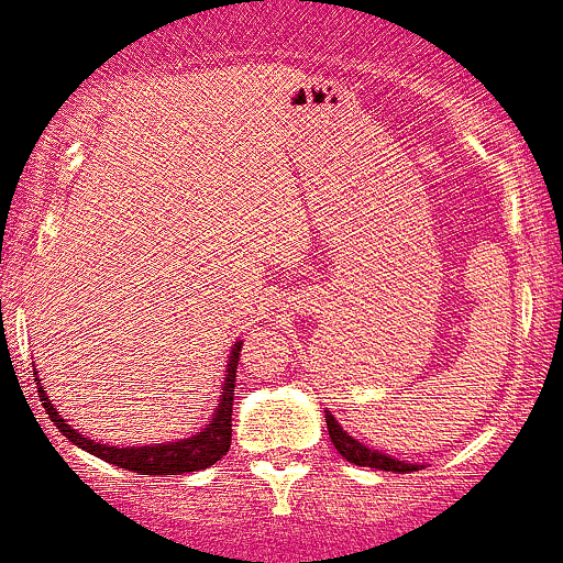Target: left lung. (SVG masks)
Segmentation results:
<instances>
[{
    "mask_svg": "<svg viewBox=\"0 0 563 563\" xmlns=\"http://www.w3.org/2000/svg\"><path fill=\"white\" fill-rule=\"evenodd\" d=\"M327 429H330L332 445H335L338 454H341L346 462H354V465L360 467H376V471H393V473L418 471V465H407V462L390 460V456L379 454V451L374 449H365L363 443H357L352 434H346L341 427H338V420L332 418L330 412H327Z\"/></svg>",
    "mask_w": 563,
    "mask_h": 563,
    "instance_id": "left-lung-1",
    "label": "left lung"
}]
</instances>
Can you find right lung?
I'll list each match as a JSON object with an SVG mask.
<instances>
[{"mask_svg": "<svg viewBox=\"0 0 563 563\" xmlns=\"http://www.w3.org/2000/svg\"><path fill=\"white\" fill-rule=\"evenodd\" d=\"M239 352H242V343L233 346L231 363H228L225 374V387H222L220 407H217L214 418L209 420V427L203 432H198L195 438L181 440V443H167V445H140V449H118V445L107 443H92L90 438L79 432V429H70L63 420V415L52 407L46 390L37 387V396H41L43 409L48 412V418L54 420V427L65 434L74 445L85 449L87 454L98 456V460L109 462L114 467H125L131 473H140V476H181V473H195L211 467L214 462H220L222 456L231 449V415H233V387H236V365H239Z\"/></svg>", "mask_w": 563, "mask_h": 563, "instance_id": "obj_1", "label": "right lung"}]
</instances>
